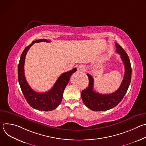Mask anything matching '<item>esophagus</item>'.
I'll use <instances>...</instances> for the list:
<instances>
[{
  "instance_id": "34e87169",
  "label": "esophagus",
  "mask_w": 146,
  "mask_h": 146,
  "mask_svg": "<svg viewBox=\"0 0 146 146\" xmlns=\"http://www.w3.org/2000/svg\"><path fill=\"white\" fill-rule=\"evenodd\" d=\"M77 71L81 72H84L85 70V67L83 66L82 65H79L77 66Z\"/></svg>"
}]
</instances>
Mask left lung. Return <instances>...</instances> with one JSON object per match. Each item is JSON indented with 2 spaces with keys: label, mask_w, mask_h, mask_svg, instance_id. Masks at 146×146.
I'll list each match as a JSON object with an SVG mask.
<instances>
[{
  "label": "left lung",
  "mask_w": 146,
  "mask_h": 146,
  "mask_svg": "<svg viewBox=\"0 0 146 146\" xmlns=\"http://www.w3.org/2000/svg\"><path fill=\"white\" fill-rule=\"evenodd\" d=\"M117 52L121 55L124 64L125 73L123 80L119 88L113 93L100 94L94 91V78L90 74H87L89 79L88 87L81 92V99L84 105L93 111H106L115 106L122 100L129 86L132 68L129 58L125 50L117 43H115Z\"/></svg>",
  "instance_id": "obj_1"
}]
</instances>
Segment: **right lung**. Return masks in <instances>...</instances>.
I'll list each match as a JSON object with an SVG mask.
<instances>
[{
	"label": "right lung",
	"instance_id": "add662e5",
	"mask_svg": "<svg viewBox=\"0 0 146 146\" xmlns=\"http://www.w3.org/2000/svg\"><path fill=\"white\" fill-rule=\"evenodd\" d=\"M50 43L51 41L47 39H39L32 41L27 46L21 56L18 67V77L19 84L25 98L29 105L33 108L40 111H51L58 107L60 105L63 93L68 85L71 76L77 71L76 68L62 73L55 82L52 88L48 91L39 93L33 91L27 82L24 74V63L25 56L30 47L36 43Z\"/></svg>",
	"mask_w": 146,
	"mask_h": 146
}]
</instances>
